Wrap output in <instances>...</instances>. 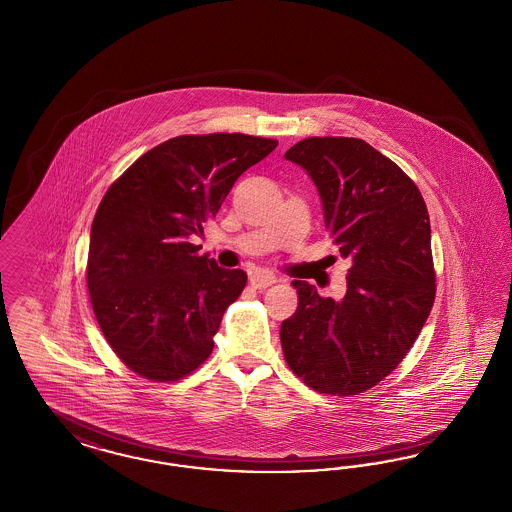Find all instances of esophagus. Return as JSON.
I'll return each instance as SVG.
<instances>
[{
	"instance_id": "obj_1",
	"label": "esophagus",
	"mask_w": 512,
	"mask_h": 512,
	"mask_svg": "<svg viewBox=\"0 0 512 512\" xmlns=\"http://www.w3.org/2000/svg\"><path fill=\"white\" fill-rule=\"evenodd\" d=\"M276 282H278L276 276H274V274H268V272H257V274H253V276L249 278L251 287H255V289H266V287H270V285H274Z\"/></svg>"
}]
</instances>
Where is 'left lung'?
Wrapping results in <instances>:
<instances>
[{
	"label": "left lung",
	"mask_w": 512,
	"mask_h": 512,
	"mask_svg": "<svg viewBox=\"0 0 512 512\" xmlns=\"http://www.w3.org/2000/svg\"><path fill=\"white\" fill-rule=\"evenodd\" d=\"M285 159L316 183L325 227L352 266L340 300L293 282L299 306L280 329L283 355L308 388L357 395L405 359L433 308L427 206L416 183L367 141L306 138Z\"/></svg>",
	"instance_id": "1"
}]
</instances>
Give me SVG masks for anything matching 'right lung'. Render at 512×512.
Returning <instances> with one entry per match:
<instances>
[{"label":"right lung","mask_w":512,"mask_h":512,"mask_svg":"<svg viewBox=\"0 0 512 512\" xmlns=\"http://www.w3.org/2000/svg\"><path fill=\"white\" fill-rule=\"evenodd\" d=\"M276 145L238 132L177 136L107 189L90 229L87 285L107 344L130 371L174 382L210 357L247 274L215 265L189 240Z\"/></svg>","instance_id":"1"}]
</instances>
